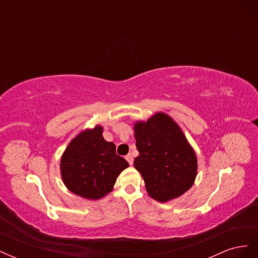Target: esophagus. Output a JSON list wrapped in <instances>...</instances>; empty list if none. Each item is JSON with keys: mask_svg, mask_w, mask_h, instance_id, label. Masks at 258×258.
I'll return each instance as SVG.
<instances>
[{"mask_svg": "<svg viewBox=\"0 0 258 258\" xmlns=\"http://www.w3.org/2000/svg\"><path fill=\"white\" fill-rule=\"evenodd\" d=\"M126 159H127V161L129 162V165H132V163H134V157H132L131 154H129V155L126 156Z\"/></svg>", "mask_w": 258, "mask_h": 258, "instance_id": "1", "label": "esophagus"}]
</instances>
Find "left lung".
I'll return each instance as SVG.
<instances>
[{
  "label": "left lung",
  "instance_id": "8db88e82",
  "mask_svg": "<svg viewBox=\"0 0 258 258\" xmlns=\"http://www.w3.org/2000/svg\"><path fill=\"white\" fill-rule=\"evenodd\" d=\"M135 168L150 196L166 202L181 196L197 175V157L178 124L165 113L135 123Z\"/></svg>",
  "mask_w": 258,
  "mask_h": 258
}]
</instances>
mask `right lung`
I'll return each instance as SVG.
<instances>
[{"instance_id": "1", "label": "right lung", "mask_w": 258, "mask_h": 258, "mask_svg": "<svg viewBox=\"0 0 258 258\" xmlns=\"http://www.w3.org/2000/svg\"><path fill=\"white\" fill-rule=\"evenodd\" d=\"M103 128L96 126L76 136L61 157L60 170L70 191L90 200L113 190L117 176L129 163L116 154L113 142L104 140Z\"/></svg>"}]
</instances>
